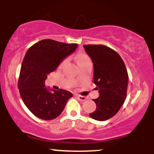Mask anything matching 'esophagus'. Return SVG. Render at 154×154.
<instances>
[{
    "instance_id": "34e87169",
    "label": "esophagus",
    "mask_w": 154,
    "mask_h": 154,
    "mask_svg": "<svg viewBox=\"0 0 154 154\" xmlns=\"http://www.w3.org/2000/svg\"><path fill=\"white\" fill-rule=\"evenodd\" d=\"M77 98H78L79 100L80 101H85L86 100V97L85 96H82V95H77Z\"/></svg>"
}]
</instances>
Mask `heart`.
I'll return each mask as SVG.
<instances>
[{
	"mask_svg": "<svg viewBox=\"0 0 154 154\" xmlns=\"http://www.w3.org/2000/svg\"><path fill=\"white\" fill-rule=\"evenodd\" d=\"M88 61H91V59L88 57L86 54H79L77 56V62L79 64H81V63H84L85 62H88Z\"/></svg>",
	"mask_w": 154,
	"mask_h": 154,
	"instance_id": "1",
	"label": "heart"
}]
</instances>
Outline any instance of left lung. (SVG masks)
Returning <instances> with one entry per match:
<instances>
[{"mask_svg":"<svg viewBox=\"0 0 154 154\" xmlns=\"http://www.w3.org/2000/svg\"><path fill=\"white\" fill-rule=\"evenodd\" d=\"M93 63V82L99 96L90 116L105 121L119 111L127 97L128 74L121 56L115 51L103 45H83Z\"/></svg>","mask_w":154,"mask_h":154,"instance_id":"1","label":"left lung"}]
</instances>
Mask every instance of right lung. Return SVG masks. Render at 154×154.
I'll return each instance as SVG.
<instances>
[{"label": "right lung", "mask_w": 154, "mask_h": 154, "mask_svg": "<svg viewBox=\"0 0 154 154\" xmlns=\"http://www.w3.org/2000/svg\"><path fill=\"white\" fill-rule=\"evenodd\" d=\"M78 45L66 44L45 39L34 44L23 59L18 88L23 102L37 117L51 120L61 114L68 100L69 91L52 90L45 87L48 75L55 71L63 59L72 54Z\"/></svg>", "instance_id": "right-lung-1"}]
</instances>
